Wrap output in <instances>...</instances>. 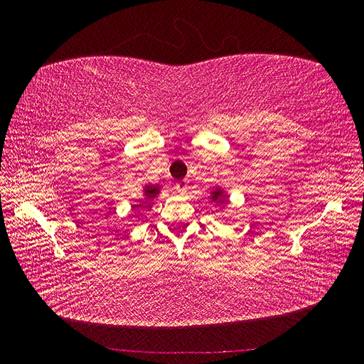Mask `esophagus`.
<instances>
[{
    "mask_svg": "<svg viewBox=\"0 0 364 364\" xmlns=\"http://www.w3.org/2000/svg\"><path fill=\"white\" fill-rule=\"evenodd\" d=\"M174 188L181 196H185L186 191H188V188H190V185H188V182H186V181H179V182H176Z\"/></svg>",
    "mask_w": 364,
    "mask_h": 364,
    "instance_id": "1",
    "label": "esophagus"
}]
</instances>
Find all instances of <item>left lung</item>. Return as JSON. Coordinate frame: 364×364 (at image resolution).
<instances>
[{"label": "left lung", "mask_w": 364, "mask_h": 364, "mask_svg": "<svg viewBox=\"0 0 364 364\" xmlns=\"http://www.w3.org/2000/svg\"><path fill=\"white\" fill-rule=\"evenodd\" d=\"M211 194H213L211 199H213L214 202H225V200H223L225 193H223L222 188H215L214 191H211Z\"/></svg>", "instance_id": "8db88e82"}]
</instances>
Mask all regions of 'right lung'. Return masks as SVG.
Here are the masks:
<instances>
[{
  "mask_svg": "<svg viewBox=\"0 0 364 364\" xmlns=\"http://www.w3.org/2000/svg\"><path fill=\"white\" fill-rule=\"evenodd\" d=\"M159 191H161L159 185H146L144 186V202H142V203L151 202L159 194Z\"/></svg>",
  "mask_w": 364,
  "mask_h": 364,
  "instance_id": "add662e5",
  "label": "right lung"
}]
</instances>
